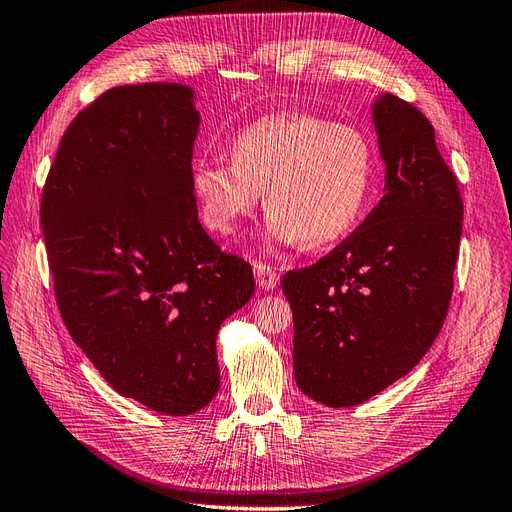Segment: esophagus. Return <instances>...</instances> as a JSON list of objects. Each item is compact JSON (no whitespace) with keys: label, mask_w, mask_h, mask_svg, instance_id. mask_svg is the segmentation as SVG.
<instances>
[{"label":"esophagus","mask_w":512,"mask_h":512,"mask_svg":"<svg viewBox=\"0 0 512 512\" xmlns=\"http://www.w3.org/2000/svg\"><path fill=\"white\" fill-rule=\"evenodd\" d=\"M253 270H255L257 285H259L261 289H276V287H279V272H276L272 266L255 264Z\"/></svg>","instance_id":"obj_1"}]
</instances>
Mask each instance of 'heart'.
<instances>
[{"label":"heart","mask_w":512,"mask_h":512,"mask_svg":"<svg viewBox=\"0 0 512 512\" xmlns=\"http://www.w3.org/2000/svg\"><path fill=\"white\" fill-rule=\"evenodd\" d=\"M229 160L199 158L191 188L201 223L229 236L264 193L268 242L315 248L343 238L364 210L375 152L362 130L321 115H261L229 141Z\"/></svg>","instance_id":"heart-1"}]
</instances>
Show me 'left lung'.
Instances as JSON below:
<instances>
[{"label": "left lung", "instance_id": "left-lung-1", "mask_svg": "<svg viewBox=\"0 0 512 512\" xmlns=\"http://www.w3.org/2000/svg\"><path fill=\"white\" fill-rule=\"evenodd\" d=\"M384 197L317 264L289 270L298 388L328 407H352L410 373L450 306L463 201L431 122L410 102H373Z\"/></svg>", "mask_w": 512, "mask_h": 512}]
</instances>
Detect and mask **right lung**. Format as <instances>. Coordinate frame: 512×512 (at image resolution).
Returning <instances> with one entry per match:
<instances>
[{
  "label": "right lung",
  "instance_id": "right-lung-1",
  "mask_svg": "<svg viewBox=\"0 0 512 512\" xmlns=\"http://www.w3.org/2000/svg\"><path fill=\"white\" fill-rule=\"evenodd\" d=\"M197 133L188 85L113 87L66 128L40 203L72 341L115 392L169 416L216 397V334L255 294L251 264L197 218Z\"/></svg>",
  "mask_w": 512,
  "mask_h": 512
}]
</instances>
